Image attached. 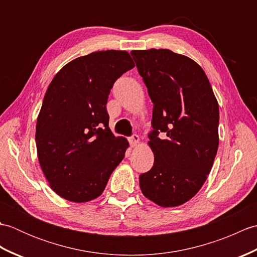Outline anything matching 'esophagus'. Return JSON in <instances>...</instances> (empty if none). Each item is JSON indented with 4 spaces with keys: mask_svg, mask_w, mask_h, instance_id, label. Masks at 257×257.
Segmentation results:
<instances>
[{
    "mask_svg": "<svg viewBox=\"0 0 257 257\" xmlns=\"http://www.w3.org/2000/svg\"><path fill=\"white\" fill-rule=\"evenodd\" d=\"M129 143L132 147H136L139 144V137L137 135H133L132 137H129Z\"/></svg>",
    "mask_w": 257,
    "mask_h": 257,
    "instance_id": "esophagus-1",
    "label": "esophagus"
}]
</instances>
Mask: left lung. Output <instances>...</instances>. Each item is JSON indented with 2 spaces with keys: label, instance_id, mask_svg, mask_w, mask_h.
I'll list each match as a JSON object with an SVG mask.
<instances>
[{
  "label": "left lung",
  "instance_id": "left-lung-1",
  "mask_svg": "<svg viewBox=\"0 0 257 257\" xmlns=\"http://www.w3.org/2000/svg\"><path fill=\"white\" fill-rule=\"evenodd\" d=\"M130 54L154 102L148 144L155 162L140 174V189L158 205H181L199 192L214 162L219 103L204 70L191 58L155 48Z\"/></svg>",
  "mask_w": 257,
  "mask_h": 257
}]
</instances>
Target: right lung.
Masks as SVG:
<instances>
[{"instance_id": "add662e5", "label": "right lung", "mask_w": 257, "mask_h": 257, "mask_svg": "<svg viewBox=\"0 0 257 257\" xmlns=\"http://www.w3.org/2000/svg\"><path fill=\"white\" fill-rule=\"evenodd\" d=\"M134 67L127 52H95L65 65L48 86L35 141L43 173L62 198L96 199L123 159L129 144L109 129L106 105L114 81Z\"/></svg>"}]
</instances>
